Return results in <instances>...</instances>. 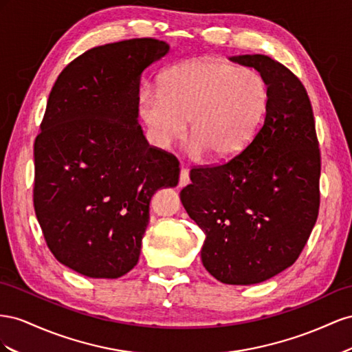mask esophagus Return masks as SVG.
Here are the masks:
<instances>
[{"label": "esophagus", "instance_id": "obj_1", "mask_svg": "<svg viewBox=\"0 0 352 352\" xmlns=\"http://www.w3.org/2000/svg\"><path fill=\"white\" fill-rule=\"evenodd\" d=\"M190 183V175H188V170L186 168H182L179 170V187H184Z\"/></svg>", "mask_w": 352, "mask_h": 352}]
</instances>
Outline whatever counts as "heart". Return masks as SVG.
Here are the masks:
<instances>
[{
	"instance_id": "b5f03b06",
	"label": "heart",
	"mask_w": 352,
	"mask_h": 352,
	"mask_svg": "<svg viewBox=\"0 0 352 352\" xmlns=\"http://www.w3.org/2000/svg\"><path fill=\"white\" fill-rule=\"evenodd\" d=\"M268 103L265 79L252 67L199 58L170 67L160 89L144 87L138 110L150 138L166 148L187 131L190 150L217 160L237 155L263 122Z\"/></svg>"
}]
</instances>
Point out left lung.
Segmentation results:
<instances>
[{"label": "left lung", "mask_w": 352, "mask_h": 352, "mask_svg": "<svg viewBox=\"0 0 352 352\" xmlns=\"http://www.w3.org/2000/svg\"><path fill=\"white\" fill-rule=\"evenodd\" d=\"M268 88L265 119L230 162L190 170L182 202L205 233L204 267L226 285H256L292 265L320 206V148L307 89L263 54L230 57Z\"/></svg>", "instance_id": "left-lung-1"}]
</instances>
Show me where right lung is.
I'll use <instances>...</instances> for the list:
<instances>
[{
    "label": "right lung",
    "mask_w": 352,
    "mask_h": 352,
    "mask_svg": "<svg viewBox=\"0 0 352 352\" xmlns=\"http://www.w3.org/2000/svg\"><path fill=\"white\" fill-rule=\"evenodd\" d=\"M169 45L152 38L100 45L70 62L50 93L34 146V206L60 264L118 278L140 258L156 190L175 187V156L138 124L140 81Z\"/></svg>",
    "instance_id": "1"
}]
</instances>
